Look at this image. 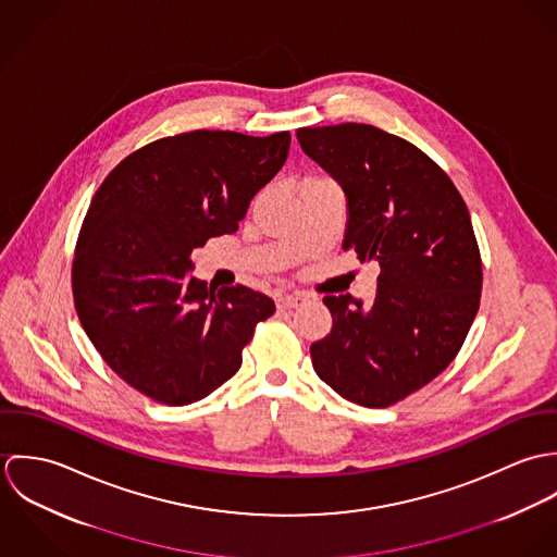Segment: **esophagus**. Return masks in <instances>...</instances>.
I'll return each mask as SVG.
<instances>
[{
    "mask_svg": "<svg viewBox=\"0 0 557 557\" xmlns=\"http://www.w3.org/2000/svg\"><path fill=\"white\" fill-rule=\"evenodd\" d=\"M302 302H305V298L300 294H278L276 296V307L278 309H296Z\"/></svg>",
    "mask_w": 557,
    "mask_h": 557,
    "instance_id": "obj_1",
    "label": "esophagus"
}]
</instances>
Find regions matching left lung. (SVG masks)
Instances as JSON below:
<instances>
[{
    "label": "left lung",
    "instance_id": "left-lung-1",
    "mask_svg": "<svg viewBox=\"0 0 557 557\" xmlns=\"http://www.w3.org/2000/svg\"><path fill=\"white\" fill-rule=\"evenodd\" d=\"M298 141L347 195L343 248L382 268L369 307L323 298L332 330L311 345L313 369L351 403L395 405L455 360L476 318L482 259L468 206L435 160L371 124L300 128Z\"/></svg>",
    "mask_w": 557,
    "mask_h": 557
}]
</instances>
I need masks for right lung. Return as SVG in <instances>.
I'll return each mask as SVG.
<instances>
[{
  "instance_id": "1",
  "label": "right lung",
  "mask_w": 557,
  "mask_h": 557,
  "mask_svg": "<svg viewBox=\"0 0 557 557\" xmlns=\"http://www.w3.org/2000/svg\"><path fill=\"white\" fill-rule=\"evenodd\" d=\"M289 144L287 131L182 133L135 150L98 186L77 238L73 298L96 351L137 393L188 405L238 373L274 302L190 276V252L238 232Z\"/></svg>"
}]
</instances>
